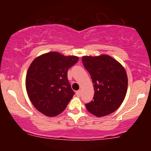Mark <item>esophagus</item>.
Returning a JSON list of instances; mask_svg holds the SVG:
<instances>
[{
    "mask_svg": "<svg viewBox=\"0 0 151 151\" xmlns=\"http://www.w3.org/2000/svg\"><path fill=\"white\" fill-rule=\"evenodd\" d=\"M76 94H77V96H81V91H80V90H78L77 92H76Z\"/></svg>",
    "mask_w": 151,
    "mask_h": 151,
    "instance_id": "esophagus-1",
    "label": "esophagus"
}]
</instances>
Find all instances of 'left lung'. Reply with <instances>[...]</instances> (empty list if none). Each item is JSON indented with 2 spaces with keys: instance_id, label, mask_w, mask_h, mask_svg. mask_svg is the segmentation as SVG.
I'll return each instance as SVG.
<instances>
[{
  "instance_id": "left-lung-1",
  "label": "left lung",
  "mask_w": 151,
  "mask_h": 151,
  "mask_svg": "<svg viewBox=\"0 0 151 151\" xmlns=\"http://www.w3.org/2000/svg\"><path fill=\"white\" fill-rule=\"evenodd\" d=\"M82 62L91 75L94 89L93 100L86 109L97 117L113 113L125 98L127 74L123 66L109 55L84 56Z\"/></svg>"
}]
</instances>
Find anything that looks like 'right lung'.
I'll use <instances>...</instances> for the list:
<instances>
[{
    "label": "right lung",
    "instance_id": "obj_1",
    "mask_svg": "<svg viewBox=\"0 0 151 151\" xmlns=\"http://www.w3.org/2000/svg\"><path fill=\"white\" fill-rule=\"evenodd\" d=\"M79 60L57 52L35 59L26 75V89L31 102L40 112L55 116L65 110L74 94L67 72Z\"/></svg>",
    "mask_w": 151,
    "mask_h": 151
}]
</instances>
